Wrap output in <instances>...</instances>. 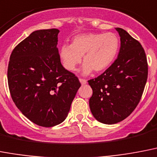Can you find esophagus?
Returning <instances> with one entry per match:
<instances>
[{
    "label": "esophagus",
    "mask_w": 157,
    "mask_h": 157,
    "mask_svg": "<svg viewBox=\"0 0 157 157\" xmlns=\"http://www.w3.org/2000/svg\"><path fill=\"white\" fill-rule=\"evenodd\" d=\"M79 82H81V84L82 85H85L86 83V79H83V78H79Z\"/></svg>",
    "instance_id": "esophagus-1"
}]
</instances>
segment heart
Returning a JSON list of instances; mask_svg holds the SVG:
<instances>
[{
  "label": "heart",
  "instance_id": "heart-1",
  "mask_svg": "<svg viewBox=\"0 0 157 157\" xmlns=\"http://www.w3.org/2000/svg\"><path fill=\"white\" fill-rule=\"evenodd\" d=\"M119 45L118 37L113 32L80 34L73 38L71 44L61 45L59 57L64 68L70 72L75 71L82 57L84 64L80 72L86 76L93 71H105L116 57Z\"/></svg>",
  "mask_w": 157,
  "mask_h": 157
}]
</instances>
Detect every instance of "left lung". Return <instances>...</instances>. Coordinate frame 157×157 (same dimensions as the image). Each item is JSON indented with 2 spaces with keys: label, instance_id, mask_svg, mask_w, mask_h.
<instances>
[{
  "label": "left lung",
  "instance_id": "1",
  "mask_svg": "<svg viewBox=\"0 0 157 157\" xmlns=\"http://www.w3.org/2000/svg\"><path fill=\"white\" fill-rule=\"evenodd\" d=\"M121 40L118 57L109 68L88 81L93 93L89 106L93 117L104 124L120 122L135 110L147 78V62L139 41L117 27Z\"/></svg>",
  "mask_w": 157,
  "mask_h": 157
}]
</instances>
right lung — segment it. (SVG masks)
Listing matches in <instances>:
<instances>
[{"instance_id":"obj_1","label":"right lung","mask_w":157,"mask_h":157,"mask_svg":"<svg viewBox=\"0 0 157 157\" xmlns=\"http://www.w3.org/2000/svg\"><path fill=\"white\" fill-rule=\"evenodd\" d=\"M58 29L38 30L15 47L8 84L15 105L33 123L52 127L65 121L80 87L59 57Z\"/></svg>"}]
</instances>
